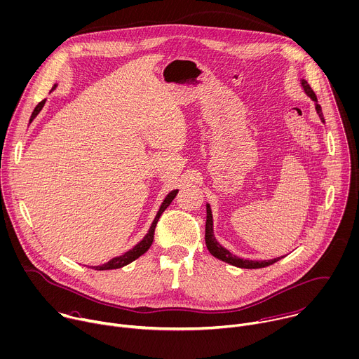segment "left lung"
I'll list each match as a JSON object with an SVG mask.
<instances>
[{"mask_svg": "<svg viewBox=\"0 0 359 359\" xmlns=\"http://www.w3.org/2000/svg\"><path fill=\"white\" fill-rule=\"evenodd\" d=\"M300 84H302V88L303 91L314 101V105H316V111L321 119V123L324 124V115H323V111H321V107L317 101V97L314 94V91L311 90V87L309 86V83L302 79L300 80ZM205 210H207V219H205V245H207V250L210 251V254L212 257H215L217 259L222 261V262H226L232 266H236V268H243V269H259V268H266L278 261H280L283 257H279V258H273V259H269V261H250V259H244V258H238L235 257L233 254H231L226 248H224L214 236V226H212V214H211V207L210 204L207 203L205 204Z\"/></svg>", "mask_w": 359, "mask_h": 359, "instance_id": "obj_1", "label": "left lung"}]
</instances>
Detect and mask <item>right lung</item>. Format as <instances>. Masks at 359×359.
Wrapping results in <instances>:
<instances>
[{"mask_svg":"<svg viewBox=\"0 0 359 359\" xmlns=\"http://www.w3.org/2000/svg\"><path fill=\"white\" fill-rule=\"evenodd\" d=\"M56 87H57V86L55 84L52 90H55ZM45 102H46V100H42V101L35 107V109H34V112H32V115H31V119H29V124L34 121V119L36 118V115L41 112V109L43 108ZM177 191H179V190H172V191L165 197V200L162 201V204H161V207H159V210H158V212H156V215H155V218H154V221H152V224H151V226H149V231L147 232V235L142 238V240H141L133 250L127 251V252L123 254V255L112 258L111 261H108V262L104 264V265L91 266V268L95 269V271L119 269V268H123V266H127L128 264L134 262V261L138 259L141 255H144V254L151 248V245H152V243H154V233H155V228H156V224H158V221H159V217H161L162 212L169 207V204L173 201V198L176 197Z\"/></svg>","mask_w":359,"mask_h":359,"instance_id":"right-lung-1","label":"right lung"}]
</instances>
